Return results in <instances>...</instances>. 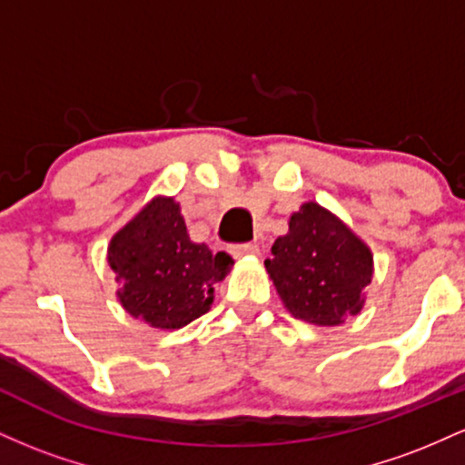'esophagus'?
Instances as JSON below:
<instances>
[{
	"label": "esophagus",
	"instance_id": "esophagus-1",
	"mask_svg": "<svg viewBox=\"0 0 465 465\" xmlns=\"http://www.w3.org/2000/svg\"><path fill=\"white\" fill-rule=\"evenodd\" d=\"M258 244L253 242H244V244H232L229 247V253L233 255V258H244V255H258Z\"/></svg>",
	"mask_w": 465,
	"mask_h": 465
}]
</instances>
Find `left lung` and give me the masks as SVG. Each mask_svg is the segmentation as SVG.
I'll return each instance as SVG.
<instances>
[{"instance_id": "left-lung-1", "label": "left lung", "mask_w": 465, "mask_h": 465, "mask_svg": "<svg viewBox=\"0 0 465 465\" xmlns=\"http://www.w3.org/2000/svg\"><path fill=\"white\" fill-rule=\"evenodd\" d=\"M271 253L264 266L295 319L330 328L365 306L362 291L373 275L371 251L319 203H303Z\"/></svg>"}]
</instances>
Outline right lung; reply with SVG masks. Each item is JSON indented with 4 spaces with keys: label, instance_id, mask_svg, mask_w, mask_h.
<instances>
[{
    "label": "right lung",
    "instance_id": "add662e5",
    "mask_svg": "<svg viewBox=\"0 0 465 465\" xmlns=\"http://www.w3.org/2000/svg\"><path fill=\"white\" fill-rule=\"evenodd\" d=\"M122 308L151 328L179 330L210 311L233 260L192 242L179 203L154 196L109 242Z\"/></svg>",
    "mask_w": 465,
    "mask_h": 465
}]
</instances>
